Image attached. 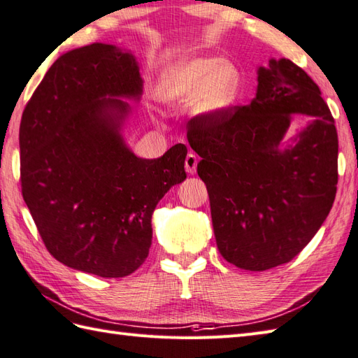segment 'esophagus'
Returning a JSON list of instances; mask_svg holds the SVG:
<instances>
[{"label": "esophagus", "mask_w": 358, "mask_h": 358, "mask_svg": "<svg viewBox=\"0 0 358 358\" xmlns=\"http://www.w3.org/2000/svg\"><path fill=\"white\" fill-rule=\"evenodd\" d=\"M196 163H199V158L194 154H187L186 159H185V167H186V172L189 175H194L196 172Z\"/></svg>", "instance_id": "34e87169"}]
</instances>
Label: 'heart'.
<instances>
[{
	"label": "heart",
	"instance_id": "heart-1",
	"mask_svg": "<svg viewBox=\"0 0 358 358\" xmlns=\"http://www.w3.org/2000/svg\"><path fill=\"white\" fill-rule=\"evenodd\" d=\"M241 89L238 67L227 59L186 57L167 66L159 75L157 96L172 108H192L215 115L231 108Z\"/></svg>",
	"mask_w": 358,
	"mask_h": 358
}]
</instances>
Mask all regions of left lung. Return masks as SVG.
I'll return each instance as SVG.
<instances>
[{
  "label": "left lung",
  "instance_id": "1",
  "mask_svg": "<svg viewBox=\"0 0 358 358\" xmlns=\"http://www.w3.org/2000/svg\"><path fill=\"white\" fill-rule=\"evenodd\" d=\"M292 113L313 121L280 148ZM187 141L208 187L217 248L226 262L266 271L291 262L313 240L336 200L338 136L320 87L291 59L258 69L246 106L187 123Z\"/></svg>",
  "mask_w": 358,
  "mask_h": 358
}]
</instances>
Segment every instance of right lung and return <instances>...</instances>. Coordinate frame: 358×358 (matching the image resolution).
<instances>
[{
	"label": "right lung",
	"instance_id": "right-lung-1",
	"mask_svg": "<svg viewBox=\"0 0 358 358\" xmlns=\"http://www.w3.org/2000/svg\"><path fill=\"white\" fill-rule=\"evenodd\" d=\"M143 92L132 53L95 43L59 57L20 124L21 192L45 249L103 278L136 271L149 255L152 214L186 178L185 144L138 158L120 131L127 96Z\"/></svg>",
	"mask_w": 358,
	"mask_h": 358
}]
</instances>
